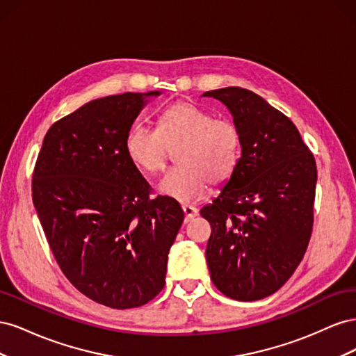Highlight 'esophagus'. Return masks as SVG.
<instances>
[{
	"mask_svg": "<svg viewBox=\"0 0 356 356\" xmlns=\"http://www.w3.org/2000/svg\"><path fill=\"white\" fill-rule=\"evenodd\" d=\"M182 211H184V217H186L184 220H186V222L191 221L199 213V211L195 207H190V204H182Z\"/></svg>",
	"mask_w": 356,
	"mask_h": 356,
	"instance_id": "obj_1",
	"label": "esophagus"
}]
</instances>
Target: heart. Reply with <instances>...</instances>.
I'll return each mask as SVG.
<instances>
[{
  "mask_svg": "<svg viewBox=\"0 0 356 356\" xmlns=\"http://www.w3.org/2000/svg\"><path fill=\"white\" fill-rule=\"evenodd\" d=\"M126 154L145 174L163 170L177 152L179 165L160 181L161 195L178 202H197L211 184H224L238 169L242 157V134L229 118L215 115L190 101L169 105L159 115L157 129L135 123L126 134Z\"/></svg>",
  "mask_w": 356,
  "mask_h": 356,
  "instance_id": "1",
  "label": "heart"
}]
</instances>
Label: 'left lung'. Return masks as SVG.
I'll return each mask as SVG.
<instances>
[{
  "mask_svg": "<svg viewBox=\"0 0 356 356\" xmlns=\"http://www.w3.org/2000/svg\"><path fill=\"white\" fill-rule=\"evenodd\" d=\"M221 101L242 134L238 169L211 204L207 261L224 296L254 301L281 288L303 260L314 229L316 161L298 129L242 88L204 92Z\"/></svg>",
  "mask_w": 356,
  "mask_h": 356,
  "instance_id": "left-lung-1",
  "label": "left lung"
}]
</instances>
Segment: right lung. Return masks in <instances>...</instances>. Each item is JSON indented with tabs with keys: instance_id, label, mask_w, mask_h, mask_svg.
<instances>
[{
	"instance_id": "obj_1",
	"label": "right lung",
	"mask_w": 356,
	"mask_h": 356,
	"mask_svg": "<svg viewBox=\"0 0 356 356\" xmlns=\"http://www.w3.org/2000/svg\"><path fill=\"white\" fill-rule=\"evenodd\" d=\"M90 101L53 123L32 174V202L53 257L81 294L113 309L152 301L184 221L179 203L149 199L124 139L148 96Z\"/></svg>"
}]
</instances>
